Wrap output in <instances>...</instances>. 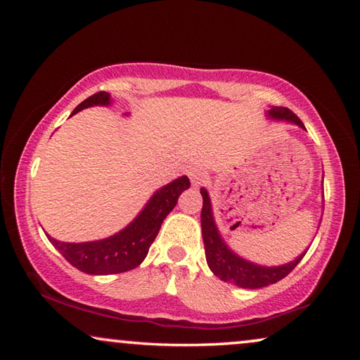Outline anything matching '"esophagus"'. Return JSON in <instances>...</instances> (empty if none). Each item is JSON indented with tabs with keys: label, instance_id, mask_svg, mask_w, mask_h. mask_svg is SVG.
Listing matches in <instances>:
<instances>
[{
	"label": "esophagus",
	"instance_id": "34e87169",
	"mask_svg": "<svg viewBox=\"0 0 360 360\" xmlns=\"http://www.w3.org/2000/svg\"><path fill=\"white\" fill-rule=\"evenodd\" d=\"M187 176L191 178L193 186H202L203 182L208 178V174L205 173V169H202L200 167H191L187 169Z\"/></svg>",
	"mask_w": 360,
	"mask_h": 360
}]
</instances>
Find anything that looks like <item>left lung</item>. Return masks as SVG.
<instances>
[{
  "mask_svg": "<svg viewBox=\"0 0 360 360\" xmlns=\"http://www.w3.org/2000/svg\"><path fill=\"white\" fill-rule=\"evenodd\" d=\"M268 115L273 119H284L289 122H294L298 127L304 129L303 122L297 117V115L288 108L281 106H273ZM202 197H203V208H202V233H203V243H205V254L206 262L211 271L214 273L217 278H221L222 281L240 285L245 289H259L265 288V285L275 284L281 281L289 273L294 270L298 265V262L303 259V252L300 257H297L290 264H285L281 266H260L251 264L245 259L238 257L233 254L225 245L224 240L219 235L217 227L212 219V210L210 203L208 192L202 188Z\"/></svg>",
  "mask_w": 360,
  "mask_h": 360,
  "instance_id": "obj_1",
  "label": "left lung"
}]
</instances>
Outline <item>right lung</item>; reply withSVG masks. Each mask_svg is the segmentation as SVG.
<instances>
[{"instance_id":"right-lung-1","label":"right lung","mask_w":360,"mask_h":360,"mask_svg":"<svg viewBox=\"0 0 360 360\" xmlns=\"http://www.w3.org/2000/svg\"><path fill=\"white\" fill-rule=\"evenodd\" d=\"M109 101L111 98L108 92H98L84 100L72 114L89 106H106ZM188 187L191 181L187 176H181L162 187L154 193L135 221L111 238L92 243H62L49 235L47 238L72 266L89 275H114L133 270L146 259L163 219L169 214V211L178 203L179 195Z\"/></svg>"}]
</instances>
